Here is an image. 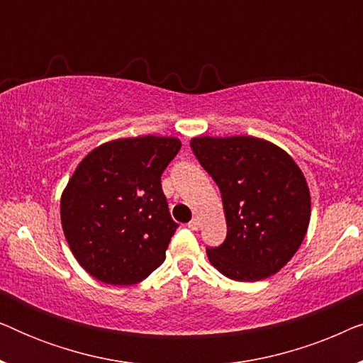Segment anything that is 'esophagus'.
<instances>
[{
	"mask_svg": "<svg viewBox=\"0 0 363 363\" xmlns=\"http://www.w3.org/2000/svg\"><path fill=\"white\" fill-rule=\"evenodd\" d=\"M200 226H201V223H200V220H198V218H193V220L188 223V228H190V230H193V231L200 230Z\"/></svg>",
	"mask_w": 363,
	"mask_h": 363,
	"instance_id": "obj_1",
	"label": "esophagus"
}]
</instances>
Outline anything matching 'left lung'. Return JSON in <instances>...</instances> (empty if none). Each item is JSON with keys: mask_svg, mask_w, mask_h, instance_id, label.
<instances>
[{"mask_svg": "<svg viewBox=\"0 0 363 363\" xmlns=\"http://www.w3.org/2000/svg\"><path fill=\"white\" fill-rule=\"evenodd\" d=\"M190 147L225 208L226 240L206 247L211 264L235 281L276 274L309 226L311 195L301 168L274 143L255 137H196Z\"/></svg>", "mask_w": 363, "mask_h": 363, "instance_id": "obj_1", "label": "left lung"}]
</instances>
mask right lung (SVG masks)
Instances as JSON below:
<instances>
[{"label": "right lung", "mask_w": 363, "mask_h": 363, "mask_svg": "<svg viewBox=\"0 0 363 363\" xmlns=\"http://www.w3.org/2000/svg\"><path fill=\"white\" fill-rule=\"evenodd\" d=\"M175 137L121 138L92 150L61 198L64 236L96 279L140 282L165 261L178 225L162 190V173L177 157Z\"/></svg>", "instance_id": "obj_1"}]
</instances>
